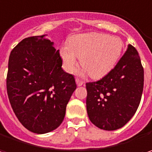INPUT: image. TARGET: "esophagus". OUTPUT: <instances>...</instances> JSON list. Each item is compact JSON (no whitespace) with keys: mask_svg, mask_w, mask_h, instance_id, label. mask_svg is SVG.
Returning a JSON list of instances; mask_svg holds the SVG:
<instances>
[{"mask_svg":"<svg viewBox=\"0 0 152 152\" xmlns=\"http://www.w3.org/2000/svg\"><path fill=\"white\" fill-rule=\"evenodd\" d=\"M76 83L77 86H82V85H83V83H84L82 80H80V79H78V78H76Z\"/></svg>","mask_w":152,"mask_h":152,"instance_id":"1","label":"esophagus"}]
</instances>
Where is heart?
Segmentation results:
<instances>
[{"label": "heart", "instance_id": "obj_1", "mask_svg": "<svg viewBox=\"0 0 152 152\" xmlns=\"http://www.w3.org/2000/svg\"><path fill=\"white\" fill-rule=\"evenodd\" d=\"M123 43L118 37L99 33H86L71 37L68 47L60 49L64 67L69 73L80 64L92 78L98 79L112 69L122 54Z\"/></svg>", "mask_w": 152, "mask_h": 152}]
</instances>
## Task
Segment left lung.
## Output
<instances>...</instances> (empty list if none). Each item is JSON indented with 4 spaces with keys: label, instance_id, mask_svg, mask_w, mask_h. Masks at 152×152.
Here are the masks:
<instances>
[{
    "label": "left lung",
    "instance_id": "8db88e82",
    "mask_svg": "<svg viewBox=\"0 0 152 152\" xmlns=\"http://www.w3.org/2000/svg\"><path fill=\"white\" fill-rule=\"evenodd\" d=\"M144 69L138 51L129 45L115 66L102 79L86 83L89 120L104 130L123 127L141 100Z\"/></svg>",
    "mask_w": 152,
    "mask_h": 152
}]
</instances>
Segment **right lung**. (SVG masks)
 Masks as SVG:
<instances>
[{"label": "right lung", "instance_id": "obj_1", "mask_svg": "<svg viewBox=\"0 0 152 152\" xmlns=\"http://www.w3.org/2000/svg\"><path fill=\"white\" fill-rule=\"evenodd\" d=\"M44 36L27 37L12 50L7 91L18 121L36 134L56 129L76 84L62 69L59 50Z\"/></svg>", "mask_w": 152, "mask_h": 152}]
</instances>
